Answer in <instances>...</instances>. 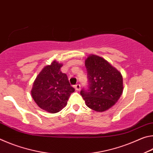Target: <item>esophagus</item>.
<instances>
[{
  "instance_id": "obj_1",
  "label": "esophagus",
  "mask_w": 153,
  "mask_h": 153,
  "mask_svg": "<svg viewBox=\"0 0 153 153\" xmlns=\"http://www.w3.org/2000/svg\"><path fill=\"white\" fill-rule=\"evenodd\" d=\"M75 89H76L77 91H79L80 89H81V87H80V85L79 84H77L75 85Z\"/></svg>"
}]
</instances>
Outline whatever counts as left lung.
I'll use <instances>...</instances> for the list:
<instances>
[{"instance_id": "left-lung-1", "label": "left lung", "mask_w": 153, "mask_h": 153, "mask_svg": "<svg viewBox=\"0 0 153 153\" xmlns=\"http://www.w3.org/2000/svg\"><path fill=\"white\" fill-rule=\"evenodd\" d=\"M88 89L80 92L88 107L103 112L113 107L123 90V77L117 69L99 56L90 55L85 60Z\"/></svg>"}]
</instances>
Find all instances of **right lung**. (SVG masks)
<instances>
[{"mask_svg":"<svg viewBox=\"0 0 153 153\" xmlns=\"http://www.w3.org/2000/svg\"><path fill=\"white\" fill-rule=\"evenodd\" d=\"M63 66L56 61L45 66L36 77L31 94L40 108L55 113L61 111L75 89L71 86L65 74L60 70Z\"/></svg>","mask_w":153,"mask_h":153,"instance_id":"obj_1","label":"right lung"}]
</instances>
